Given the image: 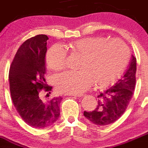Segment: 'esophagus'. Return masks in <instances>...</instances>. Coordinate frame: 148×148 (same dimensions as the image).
Masks as SVG:
<instances>
[{
  "label": "esophagus",
  "mask_w": 148,
  "mask_h": 148,
  "mask_svg": "<svg viewBox=\"0 0 148 148\" xmlns=\"http://www.w3.org/2000/svg\"><path fill=\"white\" fill-rule=\"evenodd\" d=\"M66 95L75 96V97H82V96L84 95V94H66Z\"/></svg>",
  "instance_id": "1"
}]
</instances>
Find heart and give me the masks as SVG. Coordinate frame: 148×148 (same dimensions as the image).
<instances>
[{
  "instance_id": "heart-1",
  "label": "heart",
  "mask_w": 148,
  "mask_h": 148,
  "mask_svg": "<svg viewBox=\"0 0 148 148\" xmlns=\"http://www.w3.org/2000/svg\"><path fill=\"white\" fill-rule=\"evenodd\" d=\"M72 56L81 57L79 71H66L56 77V89L61 92L79 94L94 84L105 88L122 74L130 60V49L119 38L108 40L104 37H90L72 41L66 45ZM66 51L59 45L48 49L45 56L48 66L55 71L66 64Z\"/></svg>"
}]
</instances>
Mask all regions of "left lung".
Masks as SVG:
<instances>
[{
	"instance_id": "left-lung-1",
	"label": "left lung",
	"mask_w": 148,
	"mask_h": 148,
	"mask_svg": "<svg viewBox=\"0 0 148 148\" xmlns=\"http://www.w3.org/2000/svg\"><path fill=\"white\" fill-rule=\"evenodd\" d=\"M137 59L132 56L131 64L122 78L114 86L102 92L92 111H84V116L96 125L112 124L124 114L135 89Z\"/></svg>"
}]
</instances>
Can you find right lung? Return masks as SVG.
Segmentation results:
<instances>
[{"instance_id":"add662e5","label":"right lung","mask_w":148,"mask_h":148,"mask_svg":"<svg viewBox=\"0 0 148 148\" xmlns=\"http://www.w3.org/2000/svg\"><path fill=\"white\" fill-rule=\"evenodd\" d=\"M48 36L27 40L17 51L8 74L13 103L23 121L34 128H45L59 118L62 97L42 98L40 91L52 89L45 82V57Z\"/></svg>"}]
</instances>
